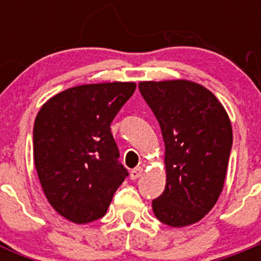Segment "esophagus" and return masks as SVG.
<instances>
[{
  "label": "esophagus",
  "mask_w": 261,
  "mask_h": 261,
  "mask_svg": "<svg viewBox=\"0 0 261 261\" xmlns=\"http://www.w3.org/2000/svg\"><path fill=\"white\" fill-rule=\"evenodd\" d=\"M143 172H144V169L141 167L135 168V169H133L130 172V178L133 180H136V179H138V178H140L141 175H143Z\"/></svg>",
  "instance_id": "esophagus-1"
}]
</instances>
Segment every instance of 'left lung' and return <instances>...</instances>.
Returning <instances> with one entry per match:
<instances>
[{
	"mask_svg": "<svg viewBox=\"0 0 261 261\" xmlns=\"http://www.w3.org/2000/svg\"><path fill=\"white\" fill-rule=\"evenodd\" d=\"M139 89L165 144L167 183L152 201V211L172 227L198 222L223 188L232 147L227 112L212 92L194 82H140Z\"/></svg>",
	"mask_w": 261,
	"mask_h": 261,
	"instance_id": "1",
	"label": "left lung"
}]
</instances>
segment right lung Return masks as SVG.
Wrapping results in <instances>:
<instances>
[{
    "label": "right lung",
    "mask_w": 261,
    "mask_h": 261,
    "mask_svg": "<svg viewBox=\"0 0 261 261\" xmlns=\"http://www.w3.org/2000/svg\"><path fill=\"white\" fill-rule=\"evenodd\" d=\"M133 82L84 84L50 98L34 123V162L49 203L75 223L103 217L127 177L111 122Z\"/></svg>",
    "instance_id": "right-lung-1"
}]
</instances>
